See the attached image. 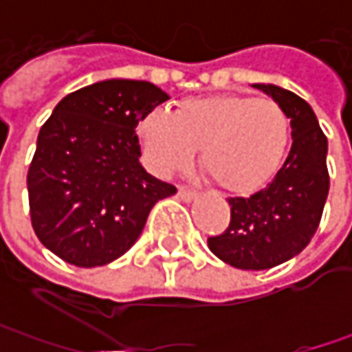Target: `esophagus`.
<instances>
[{"label":"esophagus","mask_w":352,"mask_h":352,"mask_svg":"<svg viewBox=\"0 0 352 352\" xmlns=\"http://www.w3.org/2000/svg\"><path fill=\"white\" fill-rule=\"evenodd\" d=\"M196 196H197L196 190H190V188H184V186L178 188V197H180L182 201H192Z\"/></svg>","instance_id":"esophagus-1"}]
</instances>
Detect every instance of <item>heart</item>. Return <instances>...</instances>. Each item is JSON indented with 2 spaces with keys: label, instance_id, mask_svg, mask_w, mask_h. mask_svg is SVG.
I'll return each instance as SVG.
<instances>
[{
  "label": "heart",
  "instance_id": "obj_1",
  "mask_svg": "<svg viewBox=\"0 0 352 352\" xmlns=\"http://www.w3.org/2000/svg\"><path fill=\"white\" fill-rule=\"evenodd\" d=\"M139 135L158 174L182 172L201 151V168L221 190L250 194L282 166L292 125L272 100L221 94L182 102L174 116L153 109L141 119Z\"/></svg>",
  "mask_w": 352,
  "mask_h": 352
}]
</instances>
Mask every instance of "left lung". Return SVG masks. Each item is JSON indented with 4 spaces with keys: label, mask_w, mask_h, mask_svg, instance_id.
Listing matches in <instances>:
<instances>
[{
    "label": "left lung",
    "mask_w": 352,
    "mask_h": 352,
    "mask_svg": "<svg viewBox=\"0 0 352 352\" xmlns=\"http://www.w3.org/2000/svg\"><path fill=\"white\" fill-rule=\"evenodd\" d=\"M282 105L292 125V148L274 180L249 197H229L231 221L208 239L210 250L243 270H266L290 261L318 231L329 194L327 137L309 103L272 84H254Z\"/></svg>",
    "instance_id": "1"
}]
</instances>
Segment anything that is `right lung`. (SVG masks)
<instances>
[{
  "label": "right lung",
  "mask_w": 352,
  "mask_h": 352,
  "mask_svg": "<svg viewBox=\"0 0 352 352\" xmlns=\"http://www.w3.org/2000/svg\"><path fill=\"white\" fill-rule=\"evenodd\" d=\"M168 96L151 82L105 80L62 100L38 131L27 172L38 241L91 268L125 254L158 199L176 188L139 162L137 125Z\"/></svg>",
  "instance_id": "right-lung-1"
}]
</instances>
